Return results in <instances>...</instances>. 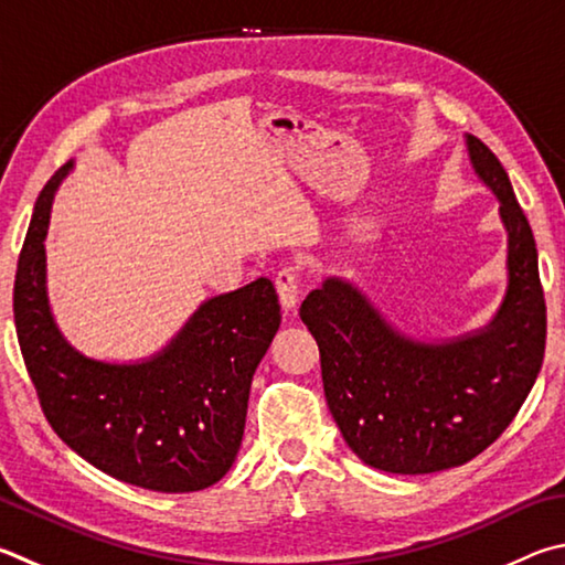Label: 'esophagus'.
Segmentation results:
<instances>
[{"instance_id":"obj_1","label":"esophagus","mask_w":565,"mask_h":565,"mask_svg":"<svg viewBox=\"0 0 565 565\" xmlns=\"http://www.w3.org/2000/svg\"><path fill=\"white\" fill-rule=\"evenodd\" d=\"M276 291H279V299L284 311H294L296 303H299V269L296 266H284V269L276 274Z\"/></svg>"}]
</instances>
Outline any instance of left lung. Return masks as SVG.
Returning <instances> with one entry per match:
<instances>
[{
    "label": "left lung",
    "instance_id": "1",
    "mask_svg": "<svg viewBox=\"0 0 565 565\" xmlns=\"http://www.w3.org/2000/svg\"><path fill=\"white\" fill-rule=\"evenodd\" d=\"M465 138L507 230V294L494 318L449 341H417L338 276L301 303L345 445L390 475H433L484 452L516 417L543 363L546 301L533 232L499 158Z\"/></svg>",
    "mask_w": 565,
    "mask_h": 565
}]
</instances>
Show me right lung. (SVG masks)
<instances>
[{"instance_id": "right-lung-1", "label": "right lung", "mask_w": 565, "mask_h": 565, "mask_svg": "<svg viewBox=\"0 0 565 565\" xmlns=\"http://www.w3.org/2000/svg\"><path fill=\"white\" fill-rule=\"evenodd\" d=\"M66 162L41 190L17 264L14 323L49 425L108 477L166 494L212 487L237 459L256 365L281 323L269 279L212 296L166 348L136 363L88 358L58 331L46 230Z\"/></svg>"}]
</instances>
